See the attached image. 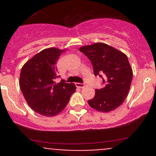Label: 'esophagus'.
<instances>
[{
  "label": "esophagus",
  "mask_w": 156,
  "mask_h": 156,
  "mask_svg": "<svg viewBox=\"0 0 156 156\" xmlns=\"http://www.w3.org/2000/svg\"><path fill=\"white\" fill-rule=\"evenodd\" d=\"M75 85H76V87H78L83 88V87H85L86 84H84V83H76V84H75Z\"/></svg>",
  "instance_id": "esophagus-1"
}]
</instances>
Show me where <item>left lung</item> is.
<instances>
[{"instance_id": "left-lung-1", "label": "left lung", "mask_w": 156, "mask_h": 156, "mask_svg": "<svg viewBox=\"0 0 156 156\" xmlns=\"http://www.w3.org/2000/svg\"><path fill=\"white\" fill-rule=\"evenodd\" d=\"M79 50L90 60L94 75L103 80V88L96 89L95 96L88 100V104L103 112L117 108L127 97L133 77L127 56L104 43L81 47Z\"/></svg>"}]
</instances>
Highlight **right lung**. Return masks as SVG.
<instances>
[{
  "label": "right lung",
  "instance_id": "1",
  "mask_svg": "<svg viewBox=\"0 0 156 156\" xmlns=\"http://www.w3.org/2000/svg\"><path fill=\"white\" fill-rule=\"evenodd\" d=\"M65 50L44 49L25 63L20 77V87L29 106L35 112L52 117L62 111L68 104L76 87L65 83L56 84V63Z\"/></svg>",
  "mask_w": 156,
  "mask_h": 156
}]
</instances>
